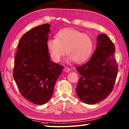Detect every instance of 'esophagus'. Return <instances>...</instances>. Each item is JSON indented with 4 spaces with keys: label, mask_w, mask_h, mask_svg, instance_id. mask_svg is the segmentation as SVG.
Returning a JSON list of instances; mask_svg holds the SVG:
<instances>
[{
    "label": "esophagus",
    "mask_w": 129,
    "mask_h": 129,
    "mask_svg": "<svg viewBox=\"0 0 129 129\" xmlns=\"http://www.w3.org/2000/svg\"><path fill=\"white\" fill-rule=\"evenodd\" d=\"M64 71L65 72H69V71H71V69H70L69 67H65L64 69Z\"/></svg>",
    "instance_id": "1"
}]
</instances>
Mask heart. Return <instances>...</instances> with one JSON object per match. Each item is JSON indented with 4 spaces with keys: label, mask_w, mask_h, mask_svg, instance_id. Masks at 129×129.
Returning <instances> with one entry per match:
<instances>
[{
    "label": "heart",
    "mask_w": 129,
    "mask_h": 129,
    "mask_svg": "<svg viewBox=\"0 0 129 129\" xmlns=\"http://www.w3.org/2000/svg\"><path fill=\"white\" fill-rule=\"evenodd\" d=\"M93 46L92 39L88 35L70 28L61 30L56 34V39L47 41L50 57L56 62L60 61L65 50L69 60L84 62L90 56Z\"/></svg>",
    "instance_id": "obj_1"
}]
</instances>
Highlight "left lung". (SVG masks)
<instances>
[{"instance_id": "obj_1", "label": "left lung", "mask_w": 129, "mask_h": 129, "mask_svg": "<svg viewBox=\"0 0 129 129\" xmlns=\"http://www.w3.org/2000/svg\"><path fill=\"white\" fill-rule=\"evenodd\" d=\"M114 52L110 39L106 34L100 35L97 48L90 59L76 68L81 76L76 91L83 102L98 103L112 91L118 70Z\"/></svg>"}]
</instances>
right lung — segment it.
<instances>
[{
    "label": "right lung",
    "mask_w": 129,
    "mask_h": 129,
    "mask_svg": "<svg viewBox=\"0 0 129 129\" xmlns=\"http://www.w3.org/2000/svg\"><path fill=\"white\" fill-rule=\"evenodd\" d=\"M50 27L44 24L24 34L15 56L13 76L19 91L36 105L46 104L51 99L64 68L50 60L47 48Z\"/></svg>",
    "instance_id": "right-lung-1"
}]
</instances>
